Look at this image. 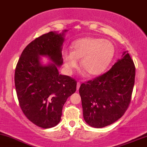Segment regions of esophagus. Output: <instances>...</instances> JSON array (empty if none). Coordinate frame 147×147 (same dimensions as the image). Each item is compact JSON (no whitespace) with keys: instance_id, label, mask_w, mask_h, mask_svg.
Segmentation results:
<instances>
[{"instance_id":"1","label":"esophagus","mask_w":147,"mask_h":147,"mask_svg":"<svg viewBox=\"0 0 147 147\" xmlns=\"http://www.w3.org/2000/svg\"><path fill=\"white\" fill-rule=\"evenodd\" d=\"M80 86H81V83L79 82H77V90H79Z\"/></svg>"}]
</instances>
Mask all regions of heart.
I'll return each instance as SVG.
<instances>
[{
    "instance_id": "1",
    "label": "heart",
    "mask_w": 147,
    "mask_h": 147,
    "mask_svg": "<svg viewBox=\"0 0 147 147\" xmlns=\"http://www.w3.org/2000/svg\"><path fill=\"white\" fill-rule=\"evenodd\" d=\"M72 52L65 51L63 58L68 72L76 68L78 59L81 66L89 76H96L104 72L114 55L113 43L102 38L86 37L76 41L72 44Z\"/></svg>"
}]
</instances>
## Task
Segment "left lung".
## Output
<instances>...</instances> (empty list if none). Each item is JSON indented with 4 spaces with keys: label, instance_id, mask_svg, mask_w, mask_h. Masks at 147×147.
Segmentation results:
<instances>
[{
    "label": "left lung",
    "instance_id": "8db88e82",
    "mask_svg": "<svg viewBox=\"0 0 147 147\" xmlns=\"http://www.w3.org/2000/svg\"><path fill=\"white\" fill-rule=\"evenodd\" d=\"M103 75L82 84L79 94L86 122L95 128L122 117L131 102L136 67L127 51Z\"/></svg>",
    "mask_w": 147,
    "mask_h": 147
}]
</instances>
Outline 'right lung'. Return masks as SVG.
<instances>
[{"instance_id": "right-lung-1", "label": "right lung", "mask_w": 147, "mask_h": 147, "mask_svg": "<svg viewBox=\"0 0 147 147\" xmlns=\"http://www.w3.org/2000/svg\"><path fill=\"white\" fill-rule=\"evenodd\" d=\"M41 35L25 47L16 65L15 88L22 111L35 125L49 129L59 124L63 106L76 91L77 81L59 73L63 63L61 46L63 32ZM40 56L53 62L41 65Z\"/></svg>"}]
</instances>
